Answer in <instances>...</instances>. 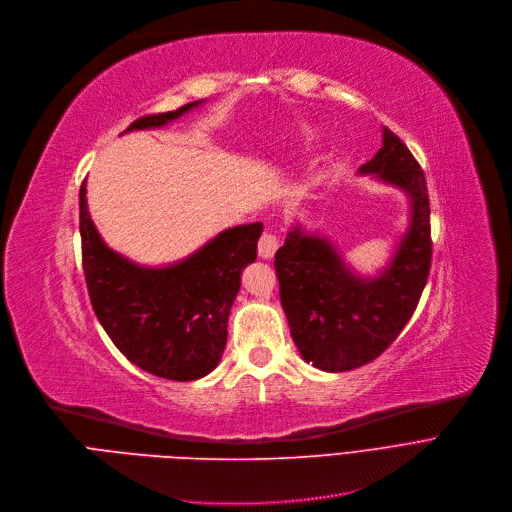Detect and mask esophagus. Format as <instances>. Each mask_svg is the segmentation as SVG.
<instances>
[{
	"label": "esophagus",
	"instance_id": "1",
	"mask_svg": "<svg viewBox=\"0 0 512 512\" xmlns=\"http://www.w3.org/2000/svg\"><path fill=\"white\" fill-rule=\"evenodd\" d=\"M279 248V235L275 231H264L258 241V254L262 258H271Z\"/></svg>",
	"mask_w": 512,
	"mask_h": 512
}]
</instances>
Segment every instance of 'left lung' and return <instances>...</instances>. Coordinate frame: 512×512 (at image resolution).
I'll list each match as a JSON object with an SVG mask.
<instances>
[{"label":"left lung","instance_id":"1","mask_svg":"<svg viewBox=\"0 0 512 512\" xmlns=\"http://www.w3.org/2000/svg\"><path fill=\"white\" fill-rule=\"evenodd\" d=\"M360 173L398 185L412 200L410 229L377 279L352 275L327 239L294 227L275 254L279 296L291 337L306 362L344 373L381 356L415 312L431 269L429 196L421 164L383 129L381 150Z\"/></svg>","mask_w":512,"mask_h":512}]
</instances>
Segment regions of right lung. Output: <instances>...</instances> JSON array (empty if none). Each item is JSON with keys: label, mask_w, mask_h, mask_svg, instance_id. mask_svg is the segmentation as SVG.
Masks as SVG:
<instances>
[{"label": "right lung", "mask_w": 512, "mask_h": 512, "mask_svg": "<svg viewBox=\"0 0 512 512\" xmlns=\"http://www.w3.org/2000/svg\"><path fill=\"white\" fill-rule=\"evenodd\" d=\"M198 104L141 116L127 131L162 127ZM79 231L89 300L112 344L139 369L162 379L208 375L223 356L239 277L256 260L262 223L227 229L179 264L145 269L102 241L87 212L83 181Z\"/></svg>", "instance_id": "obj_1"}]
</instances>
